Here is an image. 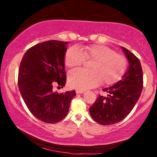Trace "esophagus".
<instances>
[{
  "mask_svg": "<svg viewBox=\"0 0 157 157\" xmlns=\"http://www.w3.org/2000/svg\"><path fill=\"white\" fill-rule=\"evenodd\" d=\"M84 91H82V90H76V94H84Z\"/></svg>",
  "mask_w": 157,
  "mask_h": 157,
  "instance_id": "34e87169",
  "label": "esophagus"
}]
</instances>
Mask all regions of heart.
<instances>
[{
    "label": "heart",
    "mask_w": 157,
    "mask_h": 157,
    "mask_svg": "<svg viewBox=\"0 0 157 157\" xmlns=\"http://www.w3.org/2000/svg\"><path fill=\"white\" fill-rule=\"evenodd\" d=\"M84 61H92L89 71L76 68L68 73V83L71 88L84 91L100 82L105 85L112 84L121 78L127 68L125 57L102 45H89L80 49L72 46L66 52L64 63L67 67L80 66Z\"/></svg>",
    "instance_id": "heart-1"
}]
</instances>
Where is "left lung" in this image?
<instances>
[{
    "label": "left lung",
    "instance_id": "1",
    "mask_svg": "<svg viewBox=\"0 0 157 157\" xmlns=\"http://www.w3.org/2000/svg\"><path fill=\"white\" fill-rule=\"evenodd\" d=\"M129 62L127 71L120 81L102 90L107 97L99 95L89 108L90 115L98 123L110 125L123 121L131 112L141 94L143 77L139 59L124 47H121Z\"/></svg>",
    "mask_w": 157,
    "mask_h": 157
}]
</instances>
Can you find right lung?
<instances>
[{
  "label": "right lung",
  "instance_id": "1",
  "mask_svg": "<svg viewBox=\"0 0 157 157\" xmlns=\"http://www.w3.org/2000/svg\"><path fill=\"white\" fill-rule=\"evenodd\" d=\"M68 42L51 40L31 47L23 55L18 84L26 106L33 116L46 123H56L67 115L75 90L58 94L53 84H66L64 57Z\"/></svg>",
  "mask_w": 157,
  "mask_h": 157
}]
</instances>
